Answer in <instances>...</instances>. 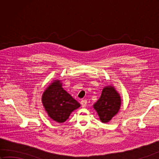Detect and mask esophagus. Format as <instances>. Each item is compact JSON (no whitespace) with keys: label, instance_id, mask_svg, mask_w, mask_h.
<instances>
[{"label":"esophagus","instance_id":"obj_1","mask_svg":"<svg viewBox=\"0 0 159 159\" xmlns=\"http://www.w3.org/2000/svg\"><path fill=\"white\" fill-rule=\"evenodd\" d=\"M80 104H81L82 107H85L87 106V100H81V102H80Z\"/></svg>","mask_w":159,"mask_h":159}]
</instances>
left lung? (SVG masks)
Returning <instances> with one entry per match:
<instances>
[{
	"mask_svg": "<svg viewBox=\"0 0 159 159\" xmlns=\"http://www.w3.org/2000/svg\"><path fill=\"white\" fill-rule=\"evenodd\" d=\"M121 106L120 94L112 85L103 89L99 100L93 104V108L98 114L100 120L107 123L118 113Z\"/></svg>",
	"mask_w": 159,
	"mask_h": 159,
	"instance_id": "left-lung-1",
	"label": "left lung"
}]
</instances>
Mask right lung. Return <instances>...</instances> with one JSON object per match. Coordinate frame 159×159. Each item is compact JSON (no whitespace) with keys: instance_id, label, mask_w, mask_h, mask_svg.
<instances>
[{"instance_id":"right-lung-1","label":"right lung","mask_w":159,"mask_h":159,"mask_svg":"<svg viewBox=\"0 0 159 159\" xmlns=\"http://www.w3.org/2000/svg\"><path fill=\"white\" fill-rule=\"evenodd\" d=\"M43 106L48 116L58 123H63L69 118L73 111L80 104L62 87L59 80H54L42 95Z\"/></svg>"}]
</instances>
